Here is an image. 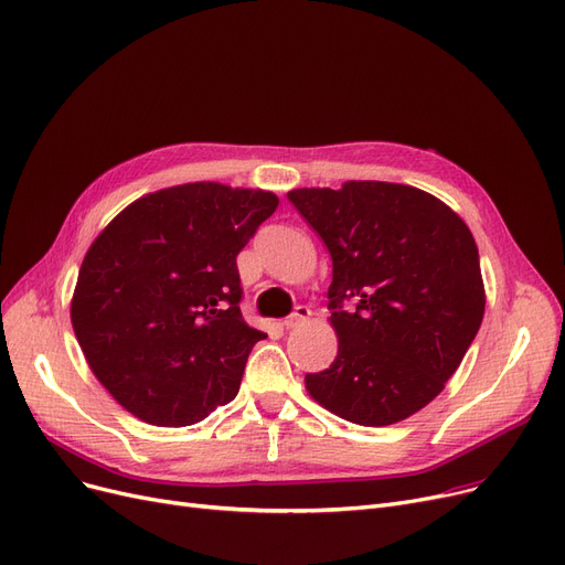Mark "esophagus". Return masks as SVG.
<instances>
[{"instance_id":"obj_1","label":"esophagus","mask_w":565,"mask_h":565,"mask_svg":"<svg viewBox=\"0 0 565 565\" xmlns=\"http://www.w3.org/2000/svg\"><path fill=\"white\" fill-rule=\"evenodd\" d=\"M309 316H311V309L300 305V307H296V311H292L288 318H284V328L286 330H296V328H300L302 323L309 321Z\"/></svg>"}]
</instances>
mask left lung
<instances>
[{
  "instance_id": "obj_1",
  "label": "left lung",
  "mask_w": 565,
  "mask_h": 565,
  "mask_svg": "<svg viewBox=\"0 0 565 565\" xmlns=\"http://www.w3.org/2000/svg\"><path fill=\"white\" fill-rule=\"evenodd\" d=\"M288 201L332 256L339 351L328 370L305 376L307 392L355 425L411 418L440 395L482 323L469 226L436 195L392 182L292 189Z\"/></svg>"
}]
</instances>
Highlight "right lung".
Listing matches in <instances>:
<instances>
[{
    "instance_id": "obj_1",
    "label": "right lung",
    "mask_w": 565,
    "mask_h": 565,
    "mask_svg": "<svg viewBox=\"0 0 565 565\" xmlns=\"http://www.w3.org/2000/svg\"><path fill=\"white\" fill-rule=\"evenodd\" d=\"M273 191L191 182L147 193L87 249L71 323L94 376L138 420L186 427L235 399L254 343L237 254Z\"/></svg>"
}]
</instances>
